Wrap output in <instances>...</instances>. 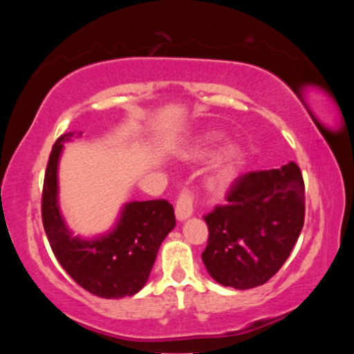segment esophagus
<instances>
[{"label": "esophagus", "instance_id": "esophagus-1", "mask_svg": "<svg viewBox=\"0 0 354 354\" xmlns=\"http://www.w3.org/2000/svg\"><path fill=\"white\" fill-rule=\"evenodd\" d=\"M175 212H176V218L179 221L187 220L190 215L194 214V196H192L189 190L184 189L181 194H179L178 200H176Z\"/></svg>", "mask_w": 354, "mask_h": 354}]
</instances>
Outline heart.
Instances as JSON below:
<instances>
[{
	"mask_svg": "<svg viewBox=\"0 0 354 354\" xmlns=\"http://www.w3.org/2000/svg\"><path fill=\"white\" fill-rule=\"evenodd\" d=\"M221 139L218 131H206L196 137L194 145L185 151V158L192 160H203L212 153L214 147ZM243 162V151L237 143H227L214 156L205 176L206 187L214 194H221L231 187L241 171Z\"/></svg>",
	"mask_w": 354,
	"mask_h": 354,
	"instance_id": "heart-1",
	"label": "heart"
}]
</instances>
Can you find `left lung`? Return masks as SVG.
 <instances>
[{"label": "left lung", "instance_id": "obj_1", "mask_svg": "<svg viewBox=\"0 0 354 354\" xmlns=\"http://www.w3.org/2000/svg\"><path fill=\"white\" fill-rule=\"evenodd\" d=\"M227 205L205 220L201 259L218 284L253 289L266 284L290 256L304 223V183L299 167L250 171L232 183Z\"/></svg>", "mask_w": 354, "mask_h": 354}]
</instances>
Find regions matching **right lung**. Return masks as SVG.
<instances>
[{"mask_svg":"<svg viewBox=\"0 0 354 354\" xmlns=\"http://www.w3.org/2000/svg\"><path fill=\"white\" fill-rule=\"evenodd\" d=\"M73 136L59 137L46 165L41 220L48 242L64 270L82 289L101 298L133 297L147 284L160 243L176 225L175 211L167 200L131 201L109 232L93 239L73 236L59 209L57 181L64 143Z\"/></svg>","mask_w":354,"mask_h":354,"instance_id":"obj_1","label":"right lung"}]
</instances>
